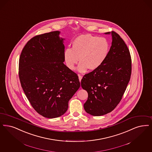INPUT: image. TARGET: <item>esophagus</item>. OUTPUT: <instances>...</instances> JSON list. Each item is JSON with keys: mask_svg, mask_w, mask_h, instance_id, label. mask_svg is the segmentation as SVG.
I'll return each instance as SVG.
<instances>
[{"mask_svg": "<svg viewBox=\"0 0 152 152\" xmlns=\"http://www.w3.org/2000/svg\"><path fill=\"white\" fill-rule=\"evenodd\" d=\"M83 78V76H81V75H79V81L81 82V79Z\"/></svg>", "mask_w": 152, "mask_h": 152, "instance_id": "obj_1", "label": "esophagus"}]
</instances>
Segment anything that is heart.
Here are the masks:
<instances>
[{
    "label": "heart",
    "mask_w": 152,
    "mask_h": 152,
    "mask_svg": "<svg viewBox=\"0 0 152 152\" xmlns=\"http://www.w3.org/2000/svg\"><path fill=\"white\" fill-rule=\"evenodd\" d=\"M109 50V43L106 38L89 34H82L73 40L71 49L65 50L64 59L71 70L75 69L79 58V72H84L88 68L94 71L102 66Z\"/></svg>",
    "instance_id": "heart-1"
}]
</instances>
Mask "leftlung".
I'll list each match as a JSON object with an SVG mask.
<instances>
[{"label": "left lung", "instance_id": "8db88e82", "mask_svg": "<svg viewBox=\"0 0 152 152\" xmlns=\"http://www.w3.org/2000/svg\"><path fill=\"white\" fill-rule=\"evenodd\" d=\"M107 58L101 66L85 74L81 81L88 93L84 104L85 111L93 116L111 112L121 101L131 75V58L126 44L115 31Z\"/></svg>", "mask_w": 152, "mask_h": 152}]
</instances>
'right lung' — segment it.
<instances>
[{
	"label": "right lung",
	"mask_w": 152,
	"mask_h": 152,
	"mask_svg": "<svg viewBox=\"0 0 152 152\" xmlns=\"http://www.w3.org/2000/svg\"><path fill=\"white\" fill-rule=\"evenodd\" d=\"M54 31L33 37L19 59L21 87L37 112L48 118L63 115L80 86L77 75L63 63L64 38Z\"/></svg>",
	"instance_id": "right-lung-1"
}]
</instances>
